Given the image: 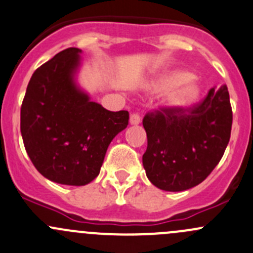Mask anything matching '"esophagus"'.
<instances>
[{
    "label": "esophagus",
    "mask_w": 253,
    "mask_h": 253,
    "mask_svg": "<svg viewBox=\"0 0 253 253\" xmlns=\"http://www.w3.org/2000/svg\"><path fill=\"white\" fill-rule=\"evenodd\" d=\"M129 124L131 125H139L141 124V116L138 114H132L129 116Z\"/></svg>",
    "instance_id": "1"
}]
</instances>
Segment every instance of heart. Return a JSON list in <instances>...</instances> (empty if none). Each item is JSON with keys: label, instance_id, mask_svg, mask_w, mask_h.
I'll return each mask as SVG.
<instances>
[{"label": "heart", "instance_id": "b5f03b06", "mask_svg": "<svg viewBox=\"0 0 253 253\" xmlns=\"http://www.w3.org/2000/svg\"><path fill=\"white\" fill-rule=\"evenodd\" d=\"M180 85L168 98L172 109H185L192 105L200 96L202 88L188 71L175 70L165 73L154 83L155 91H169Z\"/></svg>", "mask_w": 253, "mask_h": 253}]
</instances>
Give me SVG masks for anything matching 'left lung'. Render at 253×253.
Wrapping results in <instances>:
<instances>
[{"label": "left lung", "instance_id": "8db88e82", "mask_svg": "<svg viewBox=\"0 0 253 253\" xmlns=\"http://www.w3.org/2000/svg\"><path fill=\"white\" fill-rule=\"evenodd\" d=\"M233 111L226 85L209 90L188 110L164 109L143 119L148 145L143 167L150 182L169 192L200 185L218 165L230 139Z\"/></svg>", "mask_w": 253, "mask_h": 253}]
</instances>
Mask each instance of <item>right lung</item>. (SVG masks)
<instances>
[{
  "mask_svg": "<svg viewBox=\"0 0 253 253\" xmlns=\"http://www.w3.org/2000/svg\"><path fill=\"white\" fill-rule=\"evenodd\" d=\"M82 50L70 47L40 66L20 109V133L38 171L61 185L84 186L100 172L106 150L128 125V111H109L77 83Z\"/></svg>",
  "mask_w": 253,
  "mask_h": 253,
  "instance_id": "1",
  "label": "right lung"
}]
</instances>
